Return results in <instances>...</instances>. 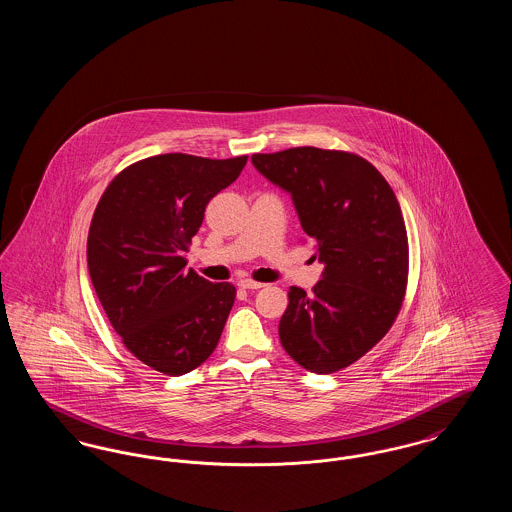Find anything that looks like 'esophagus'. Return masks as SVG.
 I'll return each mask as SVG.
<instances>
[{
	"label": "esophagus",
	"instance_id": "34e87169",
	"mask_svg": "<svg viewBox=\"0 0 512 512\" xmlns=\"http://www.w3.org/2000/svg\"><path fill=\"white\" fill-rule=\"evenodd\" d=\"M238 286H240V288H244V290H261L265 284L255 282V280H249V278H244V280H240V282H238Z\"/></svg>",
	"mask_w": 512,
	"mask_h": 512
}]
</instances>
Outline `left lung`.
<instances>
[{"mask_svg":"<svg viewBox=\"0 0 512 512\" xmlns=\"http://www.w3.org/2000/svg\"><path fill=\"white\" fill-rule=\"evenodd\" d=\"M251 163L292 195L324 265L313 293L290 288L282 347L309 372L341 370L386 336L401 309L409 245L397 197L368 161L345 151L292 147L255 153Z\"/></svg>","mask_w":512,"mask_h":512,"instance_id":"left-lung-1","label":"left lung"}]
</instances>
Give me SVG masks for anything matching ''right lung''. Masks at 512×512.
<instances>
[{
  "mask_svg": "<svg viewBox=\"0 0 512 512\" xmlns=\"http://www.w3.org/2000/svg\"><path fill=\"white\" fill-rule=\"evenodd\" d=\"M247 155H155L115 176L88 234V270L99 303L126 349L169 376L215 351L236 299L186 268L207 203L244 171Z\"/></svg>",
  "mask_w": 512,
  "mask_h": 512,
  "instance_id": "right-lung-1",
  "label": "right lung"
}]
</instances>
